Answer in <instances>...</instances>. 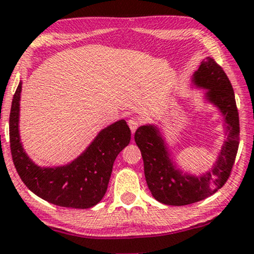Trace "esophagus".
<instances>
[{
	"instance_id": "34e87169",
	"label": "esophagus",
	"mask_w": 254,
	"mask_h": 254,
	"mask_svg": "<svg viewBox=\"0 0 254 254\" xmlns=\"http://www.w3.org/2000/svg\"><path fill=\"white\" fill-rule=\"evenodd\" d=\"M127 123H129V127H130L131 132L134 133V131H136V130L138 129V127H139L140 122H139V120H137V118L132 117V118H130V120H129V122H127Z\"/></svg>"
}]
</instances>
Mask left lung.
I'll list each match as a JSON object with an SVG mask.
<instances>
[{
	"mask_svg": "<svg viewBox=\"0 0 254 254\" xmlns=\"http://www.w3.org/2000/svg\"><path fill=\"white\" fill-rule=\"evenodd\" d=\"M191 82L195 87L205 89V101L222 114L228 137L211 170L194 175L177 167L159 127L153 124L138 127L134 141L143 157L147 187L155 200L167 205L191 204L215 194L229 179L238 151V110L233 88L224 70L208 57L192 74Z\"/></svg>",
	"mask_w": 254,
	"mask_h": 254,
	"instance_id": "1",
	"label": "left lung"
}]
</instances>
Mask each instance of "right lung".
I'll use <instances>...</instances> for the list:
<instances>
[{
	"mask_svg": "<svg viewBox=\"0 0 254 254\" xmlns=\"http://www.w3.org/2000/svg\"><path fill=\"white\" fill-rule=\"evenodd\" d=\"M22 82L13 95L9 117L10 150L17 173L32 192L59 207L88 209L102 200L115 159L131 139L124 120L101 130L89 146L69 164L40 167L25 153L19 137V101Z\"/></svg>",
	"mask_w": 254,
	"mask_h": 254,
	"instance_id": "obj_1",
	"label": "right lung"
}]
</instances>
